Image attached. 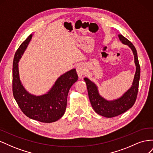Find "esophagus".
<instances>
[{
	"mask_svg": "<svg viewBox=\"0 0 153 153\" xmlns=\"http://www.w3.org/2000/svg\"><path fill=\"white\" fill-rule=\"evenodd\" d=\"M76 72L78 75V77L81 78L82 76L85 73V69L82 65H80H80H78L76 67Z\"/></svg>",
	"mask_w": 153,
	"mask_h": 153,
	"instance_id": "34e87169",
	"label": "esophagus"
}]
</instances>
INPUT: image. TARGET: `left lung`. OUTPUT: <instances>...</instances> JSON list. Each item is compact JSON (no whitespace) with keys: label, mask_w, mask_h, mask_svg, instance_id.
Wrapping results in <instances>:
<instances>
[{"label":"left lung","mask_w":153,"mask_h":153,"mask_svg":"<svg viewBox=\"0 0 153 153\" xmlns=\"http://www.w3.org/2000/svg\"><path fill=\"white\" fill-rule=\"evenodd\" d=\"M119 38L121 42L128 45L132 50L135 59L136 71L131 87L119 98L108 101L99 94L98 87L89 78H84L89 94V100L95 112L105 117H114L124 113L131 108L135 103L138 90V84L140 76V68L138 62L137 52L135 47L128 39L121 34H119Z\"/></svg>","instance_id":"obj_1"}]
</instances>
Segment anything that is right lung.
Masks as SVG:
<instances>
[{"mask_svg":"<svg viewBox=\"0 0 153 153\" xmlns=\"http://www.w3.org/2000/svg\"><path fill=\"white\" fill-rule=\"evenodd\" d=\"M32 34L29 36L14 57L13 64V93L18 105L26 116L41 123H53L61 119L66 108L68 94L71 87L78 80L75 69L57 78L51 89L41 96L30 94L20 79L18 62L28 46Z\"/></svg>","mask_w":153,"mask_h":153,"instance_id":"obj_1","label":"right lung"}]
</instances>
